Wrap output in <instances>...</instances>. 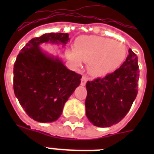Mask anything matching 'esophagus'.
Masks as SVG:
<instances>
[{"mask_svg":"<svg viewBox=\"0 0 154 154\" xmlns=\"http://www.w3.org/2000/svg\"><path fill=\"white\" fill-rule=\"evenodd\" d=\"M87 81H88V78L86 77V76H83L82 78V82H81V85H82V86H85V85Z\"/></svg>","mask_w":154,"mask_h":154,"instance_id":"obj_1","label":"esophagus"}]
</instances>
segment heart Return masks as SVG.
<instances>
[{"label":"heart","mask_w":154,"mask_h":154,"mask_svg":"<svg viewBox=\"0 0 154 154\" xmlns=\"http://www.w3.org/2000/svg\"><path fill=\"white\" fill-rule=\"evenodd\" d=\"M126 48L121 42L106 37L84 36L76 41L74 49L67 51L68 58L76 66L89 62V72L94 77L109 74L121 66L126 57Z\"/></svg>","instance_id":"1"}]
</instances>
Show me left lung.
Masks as SVG:
<instances>
[{
  "label": "left lung",
  "instance_id": "1",
  "mask_svg": "<svg viewBox=\"0 0 154 154\" xmlns=\"http://www.w3.org/2000/svg\"><path fill=\"white\" fill-rule=\"evenodd\" d=\"M137 57L131 49L119 69L103 78L87 82L86 117L97 127H110L121 122L137 94Z\"/></svg>",
  "mask_w": 154,
  "mask_h": 154
}]
</instances>
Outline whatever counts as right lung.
Segmentation results:
<instances>
[{
    "label": "right lung",
    "mask_w": 154,
    "mask_h": 154,
    "mask_svg": "<svg viewBox=\"0 0 154 154\" xmlns=\"http://www.w3.org/2000/svg\"><path fill=\"white\" fill-rule=\"evenodd\" d=\"M68 33L49 32L30 40L20 50L13 68L16 97L31 118L42 123L60 117L65 102L81 83L82 75L71 71L58 56L42 49V44L62 45Z\"/></svg>",
    "instance_id": "obj_1"
}]
</instances>
